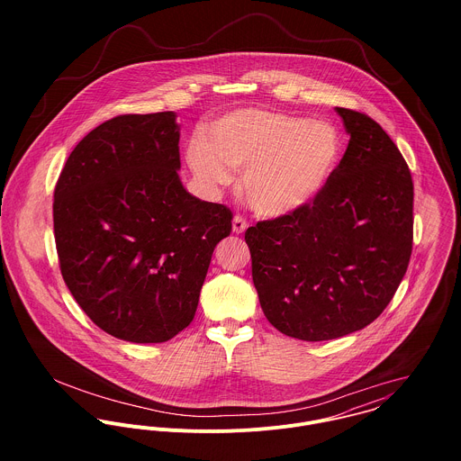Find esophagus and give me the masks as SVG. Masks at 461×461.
<instances>
[{"instance_id": "34e87169", "label": "esophagus", "mask_w": 461, "mask_h": 461, "mask_svg": "<svg viewBox=\"0 0 461 461\" xmlns=\"http://www.w3.org/2000/svg\"><path fill=\"white\" fill-rule=\"evenodd\" d=\"M247 227H249V221H247L243 216L236 214L234 220H232V230H234L236 234H243V232L247 230Z\"/></svg>"}]
</instances>
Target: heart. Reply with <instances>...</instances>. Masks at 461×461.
<instances>
[{
    "mask_svg": "<svg viewBox=\"0 0 461 461\" xmlns=\"http://www.w3.org/2000/svg\"><path fill=\"white\" fill-rule=\"evenodd\" d=\"M342 140L325 121L282 112L243 108L227 113L197 136L186 159L203 186L232 181V170H245L241 186L250 207L269 218L291 214L325 188L339 161Z\"/></svg>",
    "mask_w": 461,
    "mask_h": 461,
    "instance_id": "heart-1",
    "label": "heart"
}]
</instances>
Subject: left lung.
<instances>
[{
    "mask_svg": "<svg viewBox=\"0 0 461 461\" xmlns=\"http://www.w3.org/2000/svg\"><path fill=\"white\" fill-rule=\"evenodd\" d=\"M335 110L349 143L325 188L305 207L245 232L266 320L311 342L373 323L391 303L413 243L404 158L371 117Z\"/></svg>",
    "mask_w": 461,
    "mask_h": 461,
    "instance_id": "8db88e82",
    "label": "left lung"
}]
</instances>
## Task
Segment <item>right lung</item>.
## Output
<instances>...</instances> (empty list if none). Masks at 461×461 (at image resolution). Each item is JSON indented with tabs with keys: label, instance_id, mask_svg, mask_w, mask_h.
Segmentation results:
<instances>
[{
	"label": "right lung",
	"instance_id": "right-lung-1",
	"mask_svg": "<svg viewBox=\"0 0 461 461\" xmlns=\"http://www.w3.org/2000/svg\"><path fill=\"white\" fill-rule=\"evenodd\" d=\"M174 112L119 115L67 158L53 202L67 287L106 333L165 342L186 329L232 211L190 195Z\"/></svg>",
	"mask_w": 461,
	"mask_h": 461
}]
</instances>
